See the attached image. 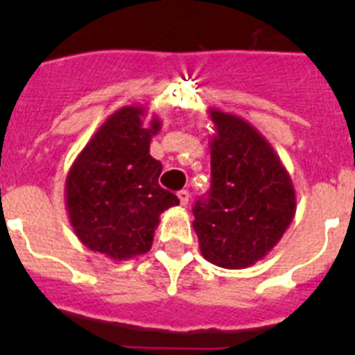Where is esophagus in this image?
I'll return each mask as SVG.
<instances>
[{"label": "esophagus", "mask_w": 355, "mask_h": 355, "mask_svg": "<svg viewBox=\"0 0 355 355\" xmlns=\"http://www.w3.org/2000/svg\"><path fill=\"white\" fill-rule=\"evenodd\" d=\"M178 197H180L181 206H187L188 199H190V193H188V190H181V192H178Z\"/></svg>", "instance_id": "34e87169"}]
</instances>
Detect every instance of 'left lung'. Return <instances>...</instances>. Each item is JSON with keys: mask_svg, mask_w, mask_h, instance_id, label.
<instances>
[{"mask_svg": "<svg viewBox=\"0 0 355 355\" xmlns=\"http://www.w3.org/2000/svg\"><path fill=\"white\" fill-rule=\"evenodd\" d=\"M215 133L211 188L193 206L200 254L222 268H247L286 233L297 209L291 178L270 142L238 115L209 108Z\"/></svg>", "mask_w": 355, "mask_h": 355, "instance_id": "obj_1", "label": "left lung"}]
</instances>
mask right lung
Segmentation results:
<instances>
[{
  "label": "right lung",
  "mask_w": 355,
  "mask_h": 355,
  "mask_svg": "<svg viewBox=\"0 0 355 355\" xmlns=\"http://www.w3.org/2000/svg\"><path fill=\"white\" fill-rule=\"evenodd\" d=\"M142 106H122L81 149L65 180V208L87 249L114 261L149 252L159 215L180 205L158 183L162 163L149 155L162 130Z\"/></svg>",
  "instance_id": "right-lung-1"
}]
</instances>
